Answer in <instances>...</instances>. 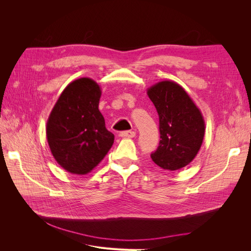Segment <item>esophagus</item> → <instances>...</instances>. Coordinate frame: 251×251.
Instances as JSON below:
<instances>
[{
	"mask_svg": "<svg viewBox=\"0 0 251 251\" xmlns=\"http://www.w3.org/2000/svg\"><path fill=\"white\" fill-rule=\"evenodd\" d=\"M119 136L123 138H134L136 136V133L134 131H125V132H121Z\"/></svg>",
	"mask_w": 251,
	"mask_h": 251,
	"instance_id": "esophagus-1",
	"label": "esophagus"
}]
</instances>
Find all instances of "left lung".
Masks as SVG:
<instances>
[{"instance_id":"obj_1","label":"left lung","mask_w":251,"mask_h":251,"mask_svg":"<svg viewBox=\"0 0 251 251\" xmlns=\"http://www.w3.org/2000/svg\"><path fill=\"white\" fill-rule=\"evenodd\" d=\"M159 115L160 142L151 155L163 170L177 171L191 163L202 146L205 123L202 113L186 91L173 80L148 89Z\"/></svg>"}]
</instances>
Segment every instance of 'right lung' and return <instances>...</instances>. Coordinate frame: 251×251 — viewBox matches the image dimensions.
<instances>
[{"label":"right lung","mask_w":251,"mask_h":251,"mask_svg":"<svg viewBox=\"0 0 251 251\" xmlns=\"http://www.w3.org/2000/svg\"><path fill=\"white\" fill-rule=\"evenodd\" d=\"M101 90L89 77L75 79L59 95L47 120L51 153L62 168L86 175L98 165L114 143L98 104Z\"/></svg>","instance_id":"obj_1"}]
</instances>
